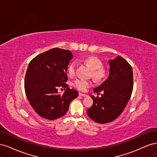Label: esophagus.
<instances>
[{"mask_svg":"<svg viewBox=\"0 0 157 157\" xmlns=\"http://www.w3.org/2000/svg\"><path fill=\"white\" fill-rule=\"evenodd\" d=\"M79 96H82V97H86V96H88V95L85 94H82V93H79Z\"/></svg>","mask_w":157,"mask_h":157,"instance_id":"34e87169","label":"esophagus"}]
</instances>
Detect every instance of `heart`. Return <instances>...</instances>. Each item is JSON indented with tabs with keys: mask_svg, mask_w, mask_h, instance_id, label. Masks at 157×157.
Here are the masks:
<instances>
[{
	"mask_svg": "<svg viewBox=\"0 0 157 157\" xmlns=\"http://www.w3.org/2000/svg\"><path fill=\"white\" fill-rule=\"evenodd\" d=\"M84 62L92 70V77L100 81L102 80L106 76V71L103 68L102 61L95 56H89L84 59ZM76 65L75 62H71L67 66V72L70 77H73L75 73ZM92 82L90 80H84L82 78H77L73 83V86L80 91H86L87 88L91 87Z\"/></svg>",
	"mask_w": 157,
	"mask_h": 157,
	"instance_id": "obj_1",
	"label": "heart"
}]
</instances>
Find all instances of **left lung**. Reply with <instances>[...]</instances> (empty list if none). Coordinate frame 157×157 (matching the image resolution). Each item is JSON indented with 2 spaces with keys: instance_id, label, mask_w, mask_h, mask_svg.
<instances>
[{
  "instance_id": "obj_1",
  "label": "left lung",
  "mask_w": 157,
  "mask_h": 157,
  "mask_svg": "<svg viewBox=\"0 0 157 157\" xmlns=\"http://www.w3.org/2000/svg\"><path fill=\"white\" fill-rule=\"evenodd\" d=\"M109 75L105 82L94 88V92L103 91L101 97L93 99V105L87 110L88 117L99 124L115 121L124 111L133 90L132 66L121 56L109 60Z\"/></svg>"
}]
</instances>
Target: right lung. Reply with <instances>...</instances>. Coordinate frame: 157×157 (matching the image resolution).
I'll use <instances>...</instances> for the list:
<instances>
[{
	"label": "right lung",
	"instance_id": "add662e5",
	"mask_svg": "<svg viewBox=\"0 0 157 157\" xmlns=\"http://www.w3.org/2000/svg\"><path fill=\"white\" fill-rule=\"evenodd\" d=\"M72 57L69 50L54 48L30 61L25 77V91L40 117L50 121L61 117L68 111L71 101L78 96L77 90L66 84V71ZM59 87L66 88L63 94L58 93Z\"/></svg>",
	"mask_w": 157,
	"mask_h": 157
}]
</instances>
